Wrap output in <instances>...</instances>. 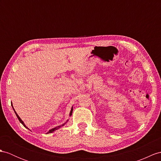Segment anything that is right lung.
<instances>
[{
  "instance_id": "right-lung-1",
  "label": "right lung",
  "mask_w": 161,
  "mask_h": 161,
  "mask_svg": "<svg viewBox=\"0 0 161 161\" xmlns=\"http://www.w3.org/2000/svg\"><path fill=\"white\" fill-rule=\"evenodd\" d=\"M11 106H12V107H13V105H12V103H11ZM13 108H14V107H13ZM72 111H73V108H72V109H71V111H70V113H69V116H71L72 115ZM14 111H15V110H14ZM15 115H16V116H17V117H18V119H19V122H20L22 125H23V126H24L25 127H26V128H27L26 126H25V124H24V122H23V121L20 119V117H19V116H18V115L17 114V113H16V112H15ZM65 124H62V125H61V126H58L57 127H55V128H53V129H51V130H50L48 132H47V133H48H48H52L53 132H54V130H57V129H58V128H61V126H64V125H65Z\"/></svg>"
}]
</instances>
